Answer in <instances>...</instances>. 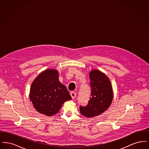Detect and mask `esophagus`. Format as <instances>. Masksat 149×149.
<instances>
[{"label": "esophagus", "instance_id": "esophagus-1", "mask_svg": "<svg viewBox=\"0 0 149 149\" xmlns=\"http://www.w3.org/2000/svg\"><path fill=\"white\" fill-rule=\"evenodd\" d=\"M76 95H77V94H76L74 92H71L70 93V95H71V98H72V99H74L75 98Z\"/></svg>", "mask_w": 149, "mask_h": 149}]
</instances>
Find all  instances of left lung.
Returning <instances> with one entry per match:
<instances>
[{
  "mask_svg": "<svg viewBox=\"0 0 149 149\" xmlns=\"http://www.w3.org/2000/svg\"><path fill=\"white\" fill-rule=\"evenodd\" d=\"M91 97L86 106H80V113L91 118L103 113L109 107L113 94L111 81L106 74L98 70L89 73Z\"/></svg>",
  "mask_w": 149,
  "mask_h": 149,
  "instance_id": "8db88e82",
  "label": "left lung"
}]
</instances>
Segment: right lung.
I'll list each match as a JSON object with an SVG mask.
<instances>
[{"instance_id":"right-lung-1","label":"right lung","mask_w":149,"mask_h":149,"mask_svg":"<svg viewBox=\"0 0 149 149\" xmlns=\"http://www.w3.org/2000/svg\"><path fill=\"white\" fill-rule=\"evenodd\" d=\"M29 98L37 112L52 116L59 111L64 102L71 99L66 86L58 80L56 70L47 69L33 81Z\"/></svg>"}]
</instances>
